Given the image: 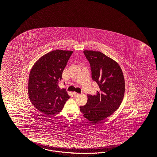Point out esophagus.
Wrapping results in <instances>:
<instances>
[{"mask_svg": "<svg viewBox=\"0 0 157 157\" xmlns=\"http://www.w3.org/2000/svg\"><path fill=\"white\" fill-rule=\"evenodd\" d=\"M73 94H74V95L75 97H76V96L79 95V93H77L76 92H74V93H73Z\"/></svg>", "mask_w": 157, "mask_h": 157, "instance_id": "34e87169", "label": "esophagus"}]
</instances>
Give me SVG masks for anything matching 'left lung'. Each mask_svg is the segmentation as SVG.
<instances>
[{"label":"left lung","mask_w":157,"mask_h":157,"mask_svg":"<svg viewBox=\"0 0 157 157\" xmlns=\"http://www.w3.org/2000/svg\"><path fill=\"white\" fill-rule=\"evenodd\" d=\"M86 59L90 64L92 79L100 87L96 95H87V102L80 106L86 119L98 123L113 114L123 100L125 81L119 64L99 51L85 50Z\"/></svg>","instance_id":"left-lung-1"}]
</instances>
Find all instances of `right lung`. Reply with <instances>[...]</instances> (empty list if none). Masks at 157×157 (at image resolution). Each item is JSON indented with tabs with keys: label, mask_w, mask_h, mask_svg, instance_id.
<instances>
[{
	"label": "right lung",
	"mask_w": 157,
	"mask_h": 157,
	"mask_svg": "<svg viewBox=\"0 0 157 157\" xmlns=\"http://www.w3.org/2000/svg\"><path fill=\"white\" fill-rule=\"evenodd\" d=\"M72 51L55 50L44 55L34 63L30 72L29 99L37 109L46 116L59 113L70 97L59 82Z\"/></svg>",
	"instance_id": "right-lung-1"
}]
</instances>
